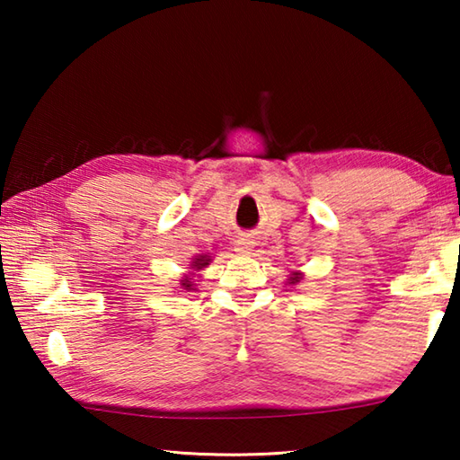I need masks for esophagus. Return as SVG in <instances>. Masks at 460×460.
<instances>
[{
  "label": "esophagus",
  "mask_w": 460,
  "mask_h": 460,
  "mask_svg": "<svg viewBox=\"0 0 460 460\" xmlns=\"http://www.w3.org/2000/svg\"><path fill=\"white\" fill-rule=\"evenodd\" d=\"M253 249V241L249 237H239L237 239V252L239 253H252Z\"/></svg>",
  "instance_id": "obj_1"
}]
</instances>
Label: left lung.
I'll list each match as a JSON object with an SVG mask.
<instances>
[{"instance_id": "8db88e82", "label": "left lung", "mask_w": 460, "mask_h": 460, "mask_svg": "<svg viewBox=\"0 0 460 460\" xmlns=\"http://www.w3.org/2000/svg\"><path fill=\"white\" fill-rule=\"evenodd\" d=\"M300 279H302V274H300V271H292L290 278H288V282H290V284H298Z\"/></svg>"}]
</instances>
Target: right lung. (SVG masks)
Listing matches in <instances>:
<instances>
[{"instance_id":"add662e5","label":"right lung","mask_w":460,"mask_h":460,"mask_svg":"<svg viewBox=\"0 0 460 460\" xmlns=\"http://www.w3.org/2000/svg\"><path fill=\"white\" fill-rule=\"evenodd\" d=\"M208 261H211V255H197V258H194L192 263H190V270L199 271L202 268H207ZM181 286L184 288V290H194V284H192V278L190 276H184L181 279Z\"/></svg>"}]
</instances>
